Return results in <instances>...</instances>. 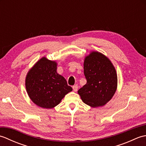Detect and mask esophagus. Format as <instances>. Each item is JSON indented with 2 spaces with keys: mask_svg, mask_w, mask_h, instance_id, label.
<instances>
[{
  "mask_svg": "<svg viewBox=\"0 0 146 146\" xmlns=\"http://www.w3.org/2000/svg\"><path fill=\"white\" fill-rule=\"evenodd\" d=\"M73 90L74 92H76L77 90H78V85H75L73 86Z\"/></svg>",
  "mask_w": 146,
  "mask_h": 146,
  "instance_id": "34e87169",
  "label": "esophagus"
}]
</instances>
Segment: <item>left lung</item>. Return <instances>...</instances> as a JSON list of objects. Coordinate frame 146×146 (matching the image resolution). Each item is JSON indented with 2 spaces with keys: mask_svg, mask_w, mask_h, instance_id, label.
Returning <instances> with one entry per match:
<instances>
[{
  "mask_svg": "<svg viewBox=\"0 0 146 146\" xmlns=\"http://www.w3.org/2000/svg\"><path fill=\"white\" fill-rule=\"evenodd\" d=\"M83 68L86 83L78 94L90 107L104 106L112 98L117 90L115 68L106 56L96 51L86 56Z\"/></svg>",
  "mask_w": 146,
  "mask_h": 146,
  "instance_id": "obj_1",
  "label": "left lung"
}]
</instances>
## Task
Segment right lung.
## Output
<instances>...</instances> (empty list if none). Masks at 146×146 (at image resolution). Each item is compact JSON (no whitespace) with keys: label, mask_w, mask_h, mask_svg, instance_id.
Returning a JSON list of instances; mask_svg holds the SVG:
<instances>
[{"label":"right lung","mask_w":146,"mask_h":146,"mask_svg":"<svg viewBox=\"0 0 146 146\" xmlns=\"http://www.w3.org/2000/svg\"><path fill=\"white\" fill-rule=\"evenodd\" d=\"M57 63L42 57L27 72L25 85L34 104L43 108H52L73 90L63 76L57 73Z\"/></svg>","instance_id":"1"}]
</instances>
